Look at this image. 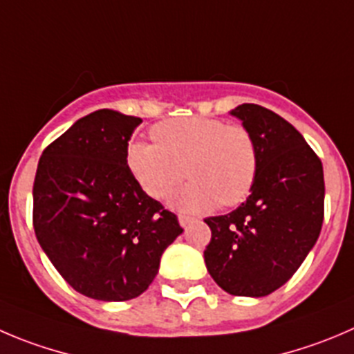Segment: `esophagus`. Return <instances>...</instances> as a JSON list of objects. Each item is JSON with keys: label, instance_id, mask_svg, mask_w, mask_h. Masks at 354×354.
<instances>
[{"label": "esophagus", "instance_id": "esophagus-1", "mask_svg": "<svg viewBox=\"0 0 354 354\" xmlns=\"http://www.w3.org/2000/svg\"><path fill=\"white\" fill-rule=\"evenodd\" d=\"M179 222H180V225H183V227H187V225H189L191 222H193V217H189V215H183V214H180L179 215Z\"/></svg>", "mask_w": 354, "mask_h": 354}]
</instances>
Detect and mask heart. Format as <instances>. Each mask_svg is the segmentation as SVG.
I'll list each match as a JSON object with an SVG mask.
<instances>
[{
	"label": "heart",
	"mask_w": 354,
	"mask_h": 354,
	"mask_svg": "<svg viewBox=\"0 0 354 354\" xmlns=\"http://www.w3.org/2000/svg\"><path fill=\"white\" fill-rule=\"evenodd\" d=\"M154 142L133 140L127 163L149 196L167 200L186 175L191 183L175 198V207L200 212L241 203L254 189L259 147L243 124L217 118L191 116L161 121L151 130Z\"/></svg>",
	"instance_id": "obj_1"
}]
</instances>
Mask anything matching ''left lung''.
<instances>
[{"instance_id": "left-lung-1", "label": "left lung", "mask_w": 354, "mask_h": 354, "mask_svg": "<svg viewBox=\"0 0 354 354\" xmlns=\"http://www.w3.org/2000/svg\"><path fill=\"white\" fill-rule=\"evenodd\" d=\"M259 147V174L250 196L227 215L208 217L205 264L231 295L264 297L290 280L323 224L322 160L297 130L272 111L241 104L231 111Z\"/></svg>"}]
</instances>
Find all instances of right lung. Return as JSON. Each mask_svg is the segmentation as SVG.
<instances>
[{
    "label": "right lung",
    "instance_id": "right-lung-1",
    "mask_svg": "<svg viewBox=\"0 0 354 354\" xmlns=\"http://www.w3.org/2000/svg\"><path fill=\"white\" fill-rule=\"evenodd\" d=\"M142 120L99 109L45 147L32 186V225L64 280L106 302L147 290L179 218L147 196L127 163Z\"/></svg>",
    "mask_w": 354,
    "mask_h": 354
}]
</instances>
